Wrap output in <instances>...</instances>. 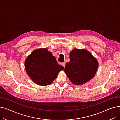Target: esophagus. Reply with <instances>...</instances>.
<instances>
[{"label":"esophagus","mask_w":120,"mask_h":120,"mask_svg":"<svg viewBox=\"0 0 120 120\" xmlns=\"http://www.w3.org/2000/svg\"><path fill=\"white\" fill-rule=\"evenodd\" d=\"M61 65L63 66L64 67H65V66H66V62H63L61 64Z\"/></svg>","instance_id":"34e87169"}]
</instances>
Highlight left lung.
Wrapping results in <instances>:
<instances>
[{"mask_svg":"<svg viewBox=\"0 0 120 120\" xmlns=\"http://www.w3.org/2000/svg\"><path fill=\"white\" fill-rule=\"evenodd\" d=\"M70 59L64 70L72 84L83 85L95 76L99 63L87 50L74 49L70 52Z\"/></svg>","mask_w":120,"mask_h":120,"instance_id":"8db88e82","label":"left lung"}]
</instances>
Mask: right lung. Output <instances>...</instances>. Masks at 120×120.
<instances>
[{"label":"right lung","instance_id":"add662e5","mask_svg":"<svg viewBox=\"0 0 120 120\" xmlns=\"http://www.w3.org/2000/svg\"><path fill=\"white\" fill-rule=\"evenodd\" d=\"M25 68L30 78L38 85L51 84L64 67L58 65L55 57L47 48H40L25 59Z\"/></svg>","mask_w":120,"mask_h":120}]
</instances>
